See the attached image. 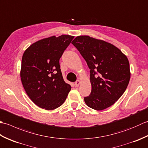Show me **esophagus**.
Returning a JSON list of instances; mask_svg holds the SVG:
<instances>
[{
    "mask_svg": "<svg viewBox=\"0 0 148 148\" xmlns=\"http://www.w3.org/2000/svg\"><path fill=\"white\" fill-rule=\"evenodd\" d=\"M81 84V81L79 80H77L76 82H75V86H76V87H78L79 86V84Z\"/></svg>",
    "mask_w": 148,
    "mask_h": 148,
    "instance_id": "34e87169",
    "label": "esophagus"
}]
</instances>
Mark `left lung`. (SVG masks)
I'll return each instance as SVG.
<instances>
[{
  "mask_svg": "<svg viewBox=\"0 0 148 148\" xmlns=\"http://www.w3.org/2000/svg\"><path fill=\"white\" fill-rule=\"evenodd\" d=\"M72 44L90 69L92 92L84 97L86 104L97 111L111 106L123 94L129 83L127 57L111 44L87 36L76 37Z\"/></svg>",
  "mask_w": 148,
  "mask_h": 148,
  "instance_id": "1",
  "label": "left lung"
}]
</instances>
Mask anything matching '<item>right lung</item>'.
Returning <instances> with one entry per match:
<instances>
[{
  "instance_id": "right-lung-1",
  "label": "right lung",
  "mask_w": 148,
  "mask_h": 148,
  "mask_svg": "<svg viewBox=\"0 0 148 148\" xmlns=\"http://www.w3.org/2000/svg\"><path fill=\"white\" fill-rule=\"evenodd\" d=\"M74 37L62 35L43 39L23 53L21 83L28 96L40 108L56 109L67 99L71 86L63 79L59 60Z\"/></svg>"
}]
</instances>
